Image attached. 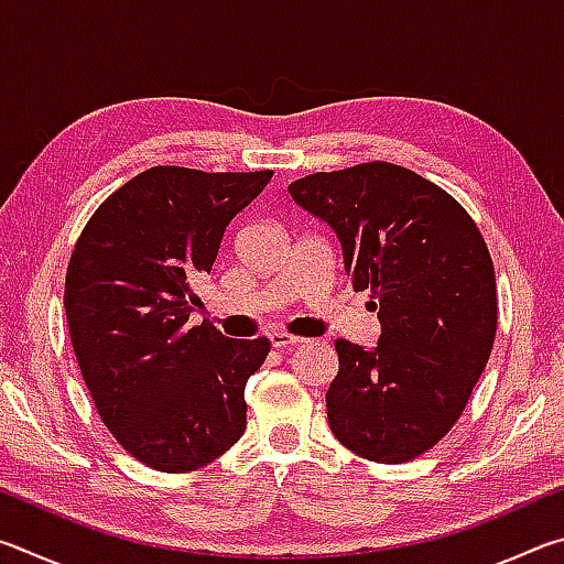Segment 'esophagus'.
<instances>
[{"instance_id": "34e87169", "label": "esophagus", "mask_w": 564, "mask_h": 564, "mask_svg": "<svg viewBox=\"0 0 564 564\" xmlns=\"http://www.w3.org/2000/svg\"><path fill=\"white\" fill-rule=\"evenodd\" d=\"M269 340H271V346L279 348V350L281 348H295V346H301V343H305V338L291 336V333H283V330H273Z\"/></svg>"}]
</instances>
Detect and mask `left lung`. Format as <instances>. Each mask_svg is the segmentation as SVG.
<instances>
[{"mask_svg": "<svg viewBox=\"0 0 564 564\" xmlns=\"http://www.w3.org/2000/svg\"><path fill=\"white\" fill-rule=\"evenodd\" d=\"M289 194L336 231L380 321L373 350L336 340L330 431L366 460H413L457 423L488 366L498 295L485 238L447 191L388 161L318 171Z\"/></svg>", "mask_w": 564, "mask_h": 564, "instance_id": "1", "label": "left lung"}]
</instances>
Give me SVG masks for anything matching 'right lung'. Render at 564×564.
<instances>
[{"mask_svg":"<svg viewBox=\"0 0 564 564\" xmlns=\"http://www.w3.org/2000/svg\"><path fill=\"white\" fill-rule=\"evenodd\" d=\"M271 176L147 169L74 246L64 308L76 362L104 425L154 470H198L246 431V380L271 343L226 338L212 323L191 328L188 316L226 226Z\"/></svg>","mask_w":564,"mask_h":564,"instance_id":"right-lung-1","label":"right lung"}]
</instances>
